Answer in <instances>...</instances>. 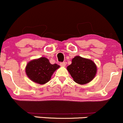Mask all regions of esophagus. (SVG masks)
<instances>
[{"label":"esophagus","instance_id":"34e87169","mask_svg":"<svg viewBox=\"0 0 123 123\" xmlns=\"http://www.w3.org/2000/svg\"><path fill=\"white\" fill-rule=\"evenodd\" d=\"M60 65L61 67H65L66 65V62H61L60 63Z\"/></svg>","mask_w":123,"mask_h":123}]
</instances>
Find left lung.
Segmentation results:
<instances>
[{"label":"left lung","mask_w":123,"mask_h":123,"mask_svg":"<svg viewBox=\"0 0 123 123\" xmlns=\"http://www.w3.org/2000/svg\"><path fill=\"white\" fill-rule=\"evenodd\" d=\"M67 70L74 81L79 84L88 83L95 77L97 67L90 59L77 56L72 60V64L67 67Z\"/></svg>","instance_id":"8db88e82"}]
</instances>
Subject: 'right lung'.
<instances>
[{
	"instance_id": "obj_1",
	"label": "right lung",
	"mask_w": 123,
	"mask_h": 123,
	"mask_svg": "<svg viewBox=\"0 0 123 123\" xmlns=\"http://www.w3.org/2000/svg\"><path fill=\"white\" fill-rule=\"evenodd\" d=\"M59 68L56 64H51L45 57L29 62L26 67V73L32 81L39 84L48 82L54 71Z\"/></svg>"
}]
</instances>
